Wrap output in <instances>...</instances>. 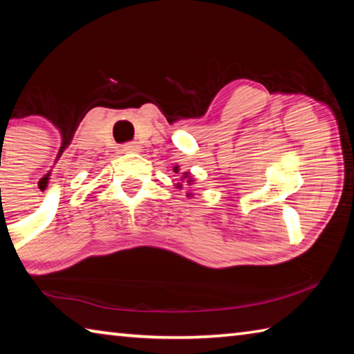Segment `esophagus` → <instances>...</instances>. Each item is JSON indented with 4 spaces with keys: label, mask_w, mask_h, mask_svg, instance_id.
Listing matches in <instances>:
<instances>
[{
    "label": "esophagus",
    "mask_w": 354,
    "mask_h": 354,
    "mask_svg": "<svg viewBox=\"0 0 354 354\" xmlns=\"http://www.w3.org/2000/svg\"><path fill=\"white\" fill-rule=\"evenodd\" d=\"M123 151L124 153H137V151H140V147L137 145L136 142H128L123 145Z\"/></svg>",
    "instance_id": "34e87169"
}]
</instances>
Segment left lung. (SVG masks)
I'll return each mask as SVG.
<instances>
[{"label":"left lung","mask_w":354,"mask_h":354,"mask_svg":"<svg viewBox=\"0 0 354 354\" xmlns=\"http://www.w3.org/2000/svg\"><path fill=\"white\" fill-rule=\"evenodd\" d=\"M173 171H175V173H179V167H178V165H175V169H173ZM184 179H187V183H189V184H192V181H194V179L189 178V173H187V171L183 173V178H181V181H183V183H184ZM183 183H178V184H176V187H178V189H181V187H183Z\"/></svg>","instance_id":"obj_1"}]
</instances>
